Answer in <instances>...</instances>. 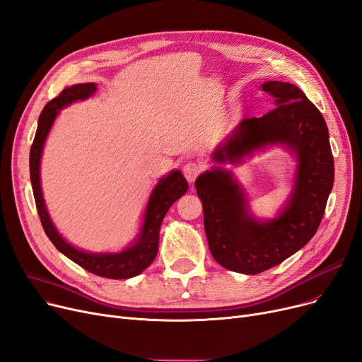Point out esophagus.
Listing matches in <instances>:
<instances>
[{
  "label": "esophagus",
  "instance_id": "1",
  "mask_svg": "<svg viewBox=\"0 0 362 362\" xmlns=\"http://www.w3.org/2000/svg\"><path fill=\"white\" fill-rule=\"evenodd\" d=\"M201 171H202V167L197 163H187L183 167V175H185L186 180L191 182V183L195 182V179L201 175Z\"/></svg>",
  "mask_w": 362,
  "mask_h": 362
}]
</instances>
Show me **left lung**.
<instances>
[{
  "mask_svg": "<svg viewBox=\"0 0 362 362\" xmlns=\"http://www.w3.org/2000/svg\"><path fill=\"white\" fill-rule=\"evenodd\" d=\"M262 90L276 107L245 118L213 152L217 167L195 180L202 202L204 229L214 260L223 268L256 275L293 256L318 230L334 183V160L322 114L290 83L268 81ZM281 143L296 155L291 201L274 221L260 223L247 213L243 192L221 165L268 144Z\"/></svg>",
  "mask_w": 362,
  "mask_h": 362,
  "instance_id": "obj_1",
  "label": "left lung"
}]
</instances>
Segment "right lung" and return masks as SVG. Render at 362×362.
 Listing matches in <instances>:
<instances>
[{"instance_id":"add662e5","label":"right lung","mask_w":362,"mask_h":362,"mask_svg":"<svg viewBox=\"0 0 362 362\" xmlns=\"http://www.w3.org/2000/svg\"><path fill=\"white\" fill-rule=\"evenodd\" d=\"M94 91H96V84L94 83L75 84L72 87L65 88L57 98H54L45 105L38 118V129L29 152L30 183H33L37 211L44 232L62 255H65L72 262L80 264L81 268L98 276L109 279H127L144 272L153 262L156 253H158L160 228L163 223V218L167 214L168 209L175 204V201H177L182 195L186 194L187 182L179 170L171 171L168 176L161 177V180L156 183L149 197L144 217V226L140 229L137 241L129 248L121 251V253H87V251L78 250L62 238V235L54 228L49 213H47L45 202L42 198L40 182L41 153L47 134H49L60 109L64 106H68L72 102L84 100L93 96Z\"/></svg>"}]
</instances>
